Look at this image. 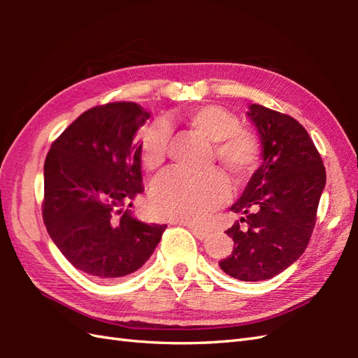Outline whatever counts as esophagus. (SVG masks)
Returning a JSON list of instances; mask_svg holds the SVG:
<instances>
[{"label": "esophagus", "mask_w": 358, "mask_h": 358, "mask_svg": "<svg viewBox=\"0 0 358 358\" xmlns=\"http://www.w3.org/2000/svg\"><path fill=\"white\" fill-rule=\"evenodd\" d=\"M187 227H189V231H191L196 238L199 240H204V238H208V235H209V232L208 231H204V229H201V227H196V226H191V224H187Z\"/></svg>", "instance_id": "esophagus-1"}]
</instances>
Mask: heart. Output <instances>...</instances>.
Returning a JSON list of instances; mask_svg holds the SVG:
<instances>
[{
  "label": "heart",
  "instance_id": "heart-1",
  "mask_svg": "<svg viewBox=\"0 0 358 358\" xmlns=\"http://www.w3.org/2000/svg\"><path fill=\"white\" fill-rule=\"evenodd\" d=\"M183 121L192 131L215 143L217 159L237 180L248 178L260 164L262 144L258 136L241 129L238 118L222 106H199L187 110ZM169 138V126L164 121L152 123L141 132L138 155L148 172H157L164 164ZM229 196L231 185L220 171L206 173L178 171L155 181L150 189L149 208L158 218L201 223L222 208Z\"/></svg>",
  "mask_w": 358,
  "mask_h": 358
}]
</instances>
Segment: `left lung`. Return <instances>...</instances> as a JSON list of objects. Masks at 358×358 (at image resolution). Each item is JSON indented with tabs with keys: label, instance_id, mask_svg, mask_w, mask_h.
I'll return each instance as SVG.
<instances>
[{
	"label": "left lung",
	"instance_id": "1",
	"mask_svg": "<svg viewBox=\"0 0 358 358\" xmlns=\"http://www.w3.org/2000/svg\"><path fill=\"white\" fill-rule=\"evenodd\" d=\"M248 117L260 136L263 163L231 206L243 217L226 231L234 250L218 264L237 280L262 281L278 275L305 252L326 171L299 121L260 104H250Z\"/></svg>",
	"mask_w": 358,
	"mask_h": 358
}]
</instances>
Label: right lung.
I'll return each instance as SVG.
<instances>
[{
	"label": "right lung",
	"instance_id": "right-lung-1",
	"mask_svg": "<svg viewBox=\"0 0 358 358\" xmlns=\"http://www.w3.org/2000/svg\"><path fill=\"white\" fill-rule=\"evenodd\" d=\"M149 117L135 103L96 106L81 113L45 157V229L75 268L98 280L140 269L166 229L123 209L144 191L135 135Z\"/></svg>",
	"mask_w": 358,
	"mask_h": 358
}]
</instances>
